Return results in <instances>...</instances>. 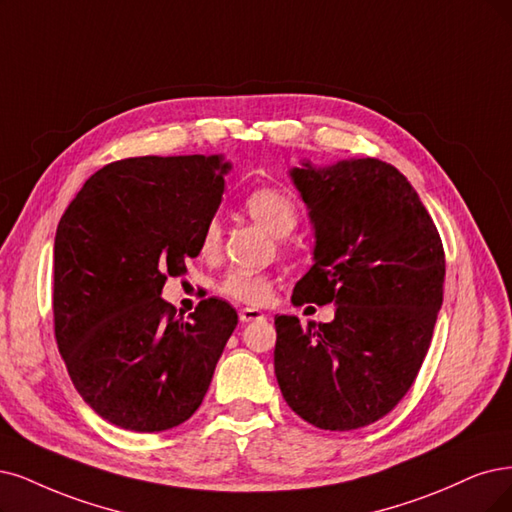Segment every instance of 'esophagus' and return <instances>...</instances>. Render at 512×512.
<instances>
[{
	"label": "esophagus",
	"instance_id": "obj_1",
	"mask_svg": "<svg viewBox=\"0 0 512 512\" xmlns=\"http://www.w3.org/2000/svg\"><path fill=\"white\" fill-rule=\"evenodd\" d=\"M238 316H240L242 323H253V320H261L263 318V312L257 310V308H242Z\"/></svg>",
	"mask_w": 512,
	"mask_h": 512
}]
</instances>
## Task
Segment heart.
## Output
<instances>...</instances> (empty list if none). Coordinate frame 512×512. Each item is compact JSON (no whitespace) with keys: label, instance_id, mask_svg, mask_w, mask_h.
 <instances>
[{"label":"heart","instance_id":"heart-1","mask_svg":"<svg viewBox=\"0 0 512 512\" xmlns=\"http://www.w3.org/2000/svg\"><path fill=\"white\" fill-rule=\"evenodd\" d=\"M244 208L259 225L266 227L274 236L291 234L299 217L293 198L287 192H282L280 187L272 185L251 189L244 198ZM219 242L221 225L217 219H211L204 225L200 238V255L213 257L219 251ZM217 293L221 297L238 301V304L263 306L272 297V280L261 272L234 268L221 276V280L217 282Z\"/></svg>","mask_w":512,"mask_h":512}]
</instances>
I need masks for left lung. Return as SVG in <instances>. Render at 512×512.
I'll return each mask as SVG.
<instances>
[{
	"label": "left lung",
	"mask_w": 512,
	"mask_h": 512,
	"mask_svg": "<svg viewBox=\"0 0 512 512\" xmlns=\"http://www.w3.org/2000/svg\"><path fill=\"white\" fill-rule=\"evenodd\" d=\"M314 223V266L293 306L335 304L331 323L276 316L274 373L289 407L323 430L390 413L418 377L443 304L445 251L418 192L392 164L291 170Z\"/></svg>",
	"instance_id": "8db88e82"
}]
</instances>
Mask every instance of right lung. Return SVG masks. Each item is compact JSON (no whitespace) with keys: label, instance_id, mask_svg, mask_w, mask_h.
<instances>
[{"label":"right lung","instance_id":"right-lung-1","mask_svg":"<svg viewBox=\"0 0 512 512\" xmlns=\"http://www.w3.org/2000/svg\"><path fill=\"white\" fill-rule=\"evenodd\" d=\"M230 168L221 156L111 162L56 227V344L75 390L113 426L175 428L211 386L236 310L208 297L183 318L160 293L198 257Z\"/></svg>","mask_w":512,"mask_h":512}]
</instances>
